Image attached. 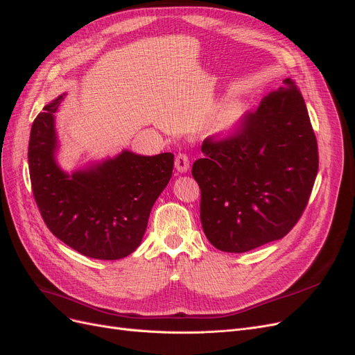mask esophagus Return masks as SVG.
I'll use <instances>...</instances> for the list:
<instances>
[{"mask_svg":"<svg viewBox=\"0 0 355 355\" xmlns=\"http://www.w3.org/2000/svg\"><path fill=\"white\" fill-rule=\"evenodd\" d=\"M175 168L180 173H186V171L190 168V157L186 152H180L175 156Z\"/></svg>","mask_w":355,"mask_h":355,"instance_id":"obj_1","label":"esophagus"}]
</instances>
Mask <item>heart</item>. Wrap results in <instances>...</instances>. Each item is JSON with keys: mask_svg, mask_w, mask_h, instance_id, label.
I'll return each mask as SVG.
<instances>
[{"mask_svg": "<svg viewBox=\"0 0 355 355\" xmlns=\"http://www.w3.org/2000/svg\"><path fill=\"white\" fill-rule=\"evenodd\" d=\"M241 116V110L239 107H230L225 111V120L228 121V124H235Z\"/></svg>", "mask_w": 355, "mask_h": 355, "instance_id": "1", "label": "heart"}]
</instances>
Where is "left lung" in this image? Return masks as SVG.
I'll use <instances>...</instances> for the list:
<instances>
[{
    "mask_svg": "<svg viewBox=\"0 0 355 355\" xmlns=\"http://www.w3.org/2000/svg\"><path fill=\"white\" fill-rule=\"evenodd\" d=\"M284 85L230 135L206 137L205 157L193 164L202 227L218 250L244 253L285 237L309 203L318 140L295 82Z\"/></svg>",
    "mask_w": 355,
    "mask_h": 355,
    "instance_id": "1",
    "label": "left lung"
}]
</instances>
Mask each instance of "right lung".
<instances>
[{
	"instance_id": "add662e5",
	"label": "right lung",
	"mask_w": 355,
	"mask_h": 355,
	"mask_svg": "<svg viewBox=\"0 0 355 355\" xmlns=\"http://www.w3.org/2000/svg\"><path fill=\"white\" fill-rule=\"evenodd\" d=\"M61 101L48 103L32 124L28 159L35 202L49 231L76 252L123 259L143 239L150 209L173 175L174 155L124 150L71 177L64 174L54 161V112Z\"/></svg>"
}]
</instances>
